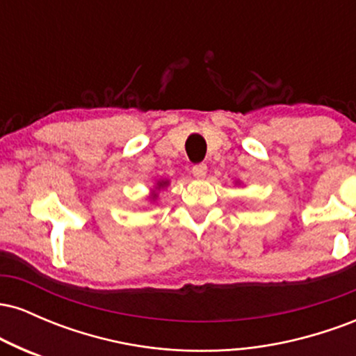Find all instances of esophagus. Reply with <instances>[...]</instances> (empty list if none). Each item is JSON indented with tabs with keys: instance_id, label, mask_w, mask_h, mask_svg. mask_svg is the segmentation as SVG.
I'll list each match as a JSON object with an SVG mask.
<instances>
[{
	"instance_id": "34e87169",
	"label": "esophagus",
	"mask_w": 356,
	"mask_h": 356,
	"mask_svg": "<svg viewBox=\"0 0 356 356\" xmlns=\"http://www.w3.org/2000/svg\"><path fill=\"white\" fill-rule=\"evenodd\" d=\"M192 174H194V177L197 179H204L207 174V165L206 164H197L192 167Z\"/></svg>"
}]
</instances>
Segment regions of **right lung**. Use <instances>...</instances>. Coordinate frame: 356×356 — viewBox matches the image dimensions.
<instances>
[{
	"mask_svg": "<svg viewBox=\"0 0 356 356\" xmlns=\"http://www.w3.org/2000/svg\"><path fill=\"white\" fill-rule=\"evenodd\" d=\"M167 184H169L167 181H159V182H157V187H155V189H162V187H165ZM155 197H157V194H155V192H154L152 199H155Z\"/></svg>",
	"mask_w": 356,
	"mask_h": 356,
	"instance_id": "right-lung-1",
	"label": "right lung"
}]
</instances>
